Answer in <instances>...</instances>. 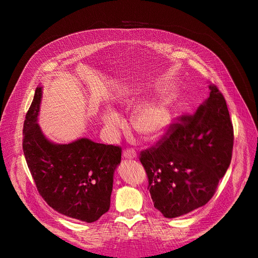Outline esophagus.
<instances>
[{
  "label": "esophagus",
  "mask_w": 258,
  "mask_h": 258,
  "mask_svg": "<svg viewBox=\"0 0 258 258\" xmlns=\"http://www.w3.org/2000/svg\"><path fill=\"white\" fill-rule=\"evenodd\" d=\"M123 156L125 158H135L138 156V154H136V152L134 150H125L123 152Z\"/></svg>",
  "instance_id": "esophagus-1"
}]
</instances>
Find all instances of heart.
I'll list each match as a JSON object with an SVG mask.
<instances>
[{"label": "heart", "mask_w": 258, "mask_h": 258, "mask_svg": "<svg viewBox=\"0 0 258 258\" xmlns=\"http://www.w3.org/2000/svg\"><path fill=\"white\" fill-rule=\"evenodd\" d=\"M173 114L168 104L157 101L141 107L133 117L134 128L146 140H157L167 132L172 124ZM122 116L114 109L104 114V123L108 130L115 131L122 125Z\"/></svg>", "instance_id": "obj_1"}]
</instances>
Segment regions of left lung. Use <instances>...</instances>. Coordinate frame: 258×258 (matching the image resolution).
<instances>
[{
    "instance_id": "obj_1",
    "label": "left lung",
    "mask_w": 258,
    "mask_h": 258,
    "mask_svg": "<svg viewBox=\"0 0 258 258\" xmlns=\"http://www.w3.org/2000/svg\"><path fill=\"white\" fill-rule=\"evenodd\" d=\"M210 91L193 115L141 152L154 207L166 218L204 206L231 164L234 131L226 101L214 84Z\"/></svg>"
}]
</instances>
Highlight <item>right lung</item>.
<instances>
[{
    "instance_id": "obj_1",
    "label": "right lung",
    "mask_w": 258,
    "mask_h": 258,
    "mask_svg": "<svg viewBox=\"0 0 258 258\" xmlns=\"http://www.w3.org/2000/svg\"><path fill=\"white\" fill-rule=\"evenodd\" d=\"M41 98L38 86L23 126V152L36 188L56 212L82 222H95L111 204L113 176L122 149L89 139L69 144L48 141L37 124Z\"/></svg>"
}]
</instances>
